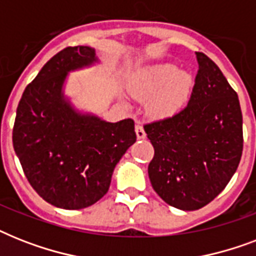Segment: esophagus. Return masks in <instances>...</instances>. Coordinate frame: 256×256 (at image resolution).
<instances>
[{
	"mask_svg": "<svg viewBox=\"0 0 256 256\" xmlns=\"http://www.w3.org/2000/svg\"><path fill=\"white\" fill-rule=\"evenodd\" d=\"M136 134L138 140H144V138H146V132H144V126L140 124H136Z\"/></svg>",
	"mask_w": 256,
	"mask_h": 256,
	"instance_id": "obj_1",
	"label": "esophagus"
}]
</instances>
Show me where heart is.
Listing matches in <instances>:
<instances>
[{
	"label": "heart",
	"instance_id": "b5f03b06",
	"mask_svg": "<svg viewBox=\"0 0 256 256\" xmlns=\"http://www.w3.org/2000/svg\"><path fill=\"white\" fill-rule=\"evenodd\" d=\"M194 86V78L172 64H156L146 68L132 84L138 100H148L146 112L156 118H168L180 112Z\"/></svg>",
	"mask_w": 256,
	"mask_h": 256
}]
</instances>
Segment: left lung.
Segmentation results:
<instances>
[{"label": "left lung", "instance_id": "obj_1", "mask_svg": "<svg viewBox=\"0 0 256 256\" xmlns=\"http://www.w3.org/2000/svg\"><path fill=\"white\" fill-rule=\"evenodd\" d=\"M195 54L199 70L186 108L144 126L156 152L148 164L152 188L184 211L202 208L222 192L243 150L238 94L214 61Z\"/></svg>", "mask_w": 256, "mask_h": 256}]
</instances>
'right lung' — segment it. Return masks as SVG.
<instances>
[{"label": "right lung", "mask_w": 256, "mask_h": 256, "mask_svg": "<svg viewBox=\"0 0 256 256\" xmlns=\"http://www.w3.org/2000/svg\"><path fill=\"white\" fill-rule=\"evenodd\" d=\"M98 62L90 46L61 50L26 86L17 108L13 148L26 178L42 199L65 210L98 202L136 140L132 120L106 122L77 110L64 92L70 72Z\"/></svg>", "instance_id": "add662e5"}]
</instances>
